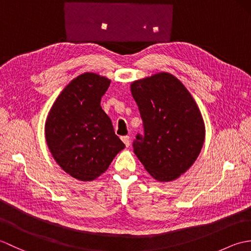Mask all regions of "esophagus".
<instances>
[{"label":"esophagus","mask_w":251,"mask_h":251,"mask_svg":"<svg viewBox=\"0 0 251 251\" xmlns=\"http://www.w3.org/2000/svg\"><path fill=\"white\" fill-rule=\"evenodd\" d=\"M121 139H122L123 142H124V145L126 147H129V145H130V138H129V136H123Z\"/></svg>","instance_id":"esophagus-1"}]
</instances>
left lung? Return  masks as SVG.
Listing matches in <instances>:
<instances>
[{
    "label": "left lung",
    "mask_w": 251,
    "mask_h": 251,
    "mask_svg": "<svg viewBox=\"0 0 251 251\" xmlns=\"http://www.w3.org/2000/svg\"><path fill=\"white\" fill-rule=\"evenodd\" d=\"M131 95L143 122L134 152L158 182L184 174L199 157L205 141V124L199 105L173 74L159 72L132 82Z\"/></svg>",
    "instance_id": "1"
}]
</instances>
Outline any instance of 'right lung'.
Returning a JSON list of instances; mask_svg holds the SVG:
<instances>
[{
    "label": "right lung",
    "mask_w": 251,
    "mask_h": 251,
    "mask_svg": "<svg viewBox=\"0 0 251 251\" xmlns=\"http://www.w3.org/2000/svg\"><path fill=\"white\" fill-rule=\"evenodd\" d=\"M109 78L86 72L63 88L45 122L47 146L56 163L81 181L97 179L125 145L100 105Z\"/></svg>",
    "instance_id": "obj_1"
}]
</instances>
